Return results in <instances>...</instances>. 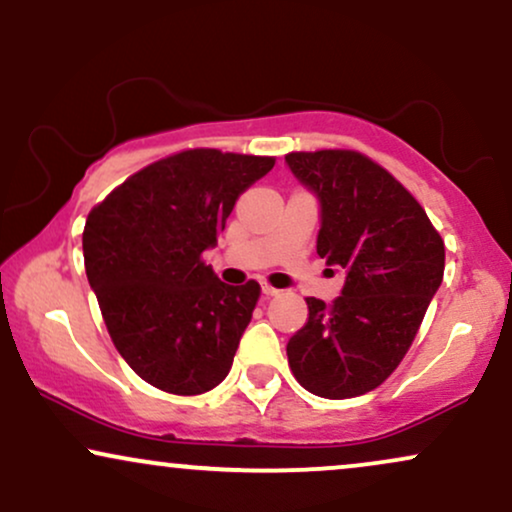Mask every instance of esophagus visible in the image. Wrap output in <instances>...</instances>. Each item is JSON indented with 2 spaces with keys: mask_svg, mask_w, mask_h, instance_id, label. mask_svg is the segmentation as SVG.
I'll return each mask as SVG.
<instances>
[{
  "mask_svg": "<svg viewBox=\"0 0 512 512\" xmlns=\"http://www.w3.org/2000/svg\"><path fill=\"white\" fill-rule=\"evenodd\" d=\"M278 293H281V290L274 288V286H267V283H264V286H262V295H267V297H274V295H278Z\"/></svg>",
  "mask_w": 512,
  "mask_h": 512,
  "instance_id": "34e87169",
  "label": "esophagus"
}]
</instances>
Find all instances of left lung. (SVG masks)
I'll return each instance as SVG.
<instances>
[{
    "label": "left lung",
    "mask_w": 512,
    "mask_h": 512,
    "mask_svg": "<svg viewBox=\"0 0 512 512\" xmlns=\"http://www.w3.org/2000/svg\"><path fill=\"white\" fill-rule=\"evenodd\" d=\"M286 163L319 200L316 252L345 274L333 304L307 297L309 319L286 347L290 371L316 397H359L409 352L442 286L444 241L418 200L366 155L288 153Z\"/></svg>",
    "instance_id": "left-lung-1"
}]
</instances>
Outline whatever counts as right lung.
I'll use <instances>...</instances> for the list:
<instances>
[{
  "mask_svg": "<svg viewBox=\"0 0 512 512\" xmlns=\"http://www.w3.org/2000/svg\"><path fill=\"white\" fill-rule=\"evenodd\" d=\"M271 167L262 155L193 148L132 174L89 212V286L113 345L148 385L191 397L229 375L260 283L226 286L200 255Z\"/></svg>",
  "mask_w": 512,
  "mask_h": 512,
  "instance_id": "obj_1",
  "label": "right lung"
}]
</instances>
